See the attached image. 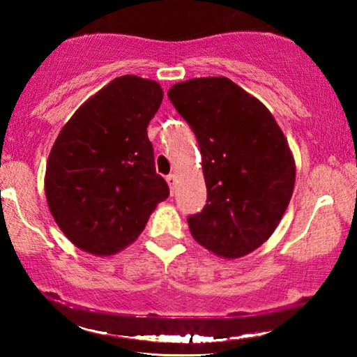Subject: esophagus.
Instances as JSON below:
<instances>
[{
	"label": "esophagus",
	"mask_w": 357,
	"mask_h": 357,
	"mask_svg": "<svg viewBox=\"0 0 357 357\" xmlns=\"http://www.w3.org/2000/svg\"><path fill=\"white\" fill-rule=\"evenodd\" d=\"M165 180H167V183H169V187H170V192L174 193L175 183H177V175H175V174H169L167 177H165Z\"/></svg>",
	"instance_id": "obj_1"
}]
</instances>
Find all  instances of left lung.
Listing matches in <instances>:
<instances>
[{
    "instance_id": "obj_1",
    "label": "left lung",
    "mask_w": 357,
    "mask_h": 357,
    "mask_svg": "<svg viewBox=\"0 0 357 357\" xmlns=\"http://www.w3.org/2000/svg\"><path fill=\"white\" fill-rule=\"evenodd\" d=\"M198 139L208 199L188 218L195 241L222 258L266 242L291 202L296 164L270 110L227 77H195L167 92Z\"/></svg>"
}]
</instances>
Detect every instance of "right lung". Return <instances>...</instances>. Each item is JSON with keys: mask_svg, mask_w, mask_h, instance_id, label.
Instances as JSON below:
<instances>
[{"mask_svg": "<svg viewBox=\"0 0 357 357\" xmlns=\"http://www.w3.org/2000/svg\"><path fill=\"white\" fill-rule=\"evenodd\" d=\"M162 97L153 79L115 77L58 135L47 160V203L58 227L81 250L99 257L123 250L169 197L148 138Z\"/></svg>", "mask_w": 357, "mask_h": 357, "instance_id": "right-lung-1", "label": "right lung"}]
</instances>
